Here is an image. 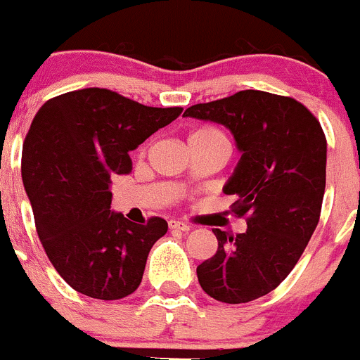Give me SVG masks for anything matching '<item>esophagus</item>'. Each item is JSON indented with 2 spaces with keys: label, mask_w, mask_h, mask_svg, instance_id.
I'll return each instance as SVG.
<instances>
[{
  "label": "esophagus",
  "mask_w": 360,
  "mask_h": 360,
  "mask_svg": "<svg viewBox=\"0 0 360 360\" xmlns=\"http://www.w3.org/2000/svg\"><path fill=\"white\" fill-rule=\"evenodd\" d=\"M169 228H170V230H181V231H190V226H188V224L181 223V221H176V219L169 221Z\"/></svg>",
  "instance_id": "obj_1"
}]
</instances>
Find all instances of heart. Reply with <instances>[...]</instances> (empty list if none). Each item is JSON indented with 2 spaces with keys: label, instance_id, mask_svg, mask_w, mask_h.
Instances as JSON below:
<instances>
[{
  "label": "heart",
  "instance_id": "obj_1",
  "mask_svg": "<svg viewBox=\"0 0 360 360\" xmlns=\"http://www.w3.org/2000/svg\"><path fill=\"white\" fill-rule=\"evenodd\" d=\"M190 141H197V143L202 144H212V146H221L230 150V141H228V137L219 129H216V127H202V129H197L190 136Z\"/></svg>",
  "mask_w": 360,
  "mask_h": 360
}]
</instances>
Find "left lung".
<instances>
[{"mask_svg": "<svg viewBox=\"0 0 360 360\" xmlns=\"http://www.w3.org/2000/svg\"><path fill=\"white\" fill-rule=\"evenodd\" d=\"M183 116L221 123L240 162L224 184L248 231L214 228L217 250L198 264L202 289L221 303H248L274 291L296 266L319 224L328 143L319 120L292 97L240 90L188 108Z\"/></svg>", "mask_w": 360, "mask_h": 360, "instance_id": "1", "label": "left lung"}]
</instances>
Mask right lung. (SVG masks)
<instances>
[{
    "mask_svg": "<svg viewBox=\"0 0 360 360\" xmlns=\"http://www.w3.org/2000/svg\"><path fill=\"white\" fill-rule=\"evenodd\" d=\"M108 89L46 101L22 146V181L39 242L75 291L122 300L139 288L148 254L167 221L137 224L111 210V177L129 174V153L181 115Z\"/></svg>",
    "mask_w": 360,
    "mask_h": 360,
    "instance_id": "1",
    "label": "right lung"
}]
</instances>
